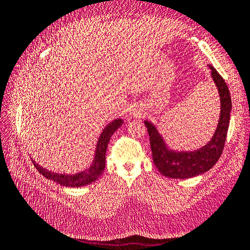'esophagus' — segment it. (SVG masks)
<instances>
[{"label": "esophagus", "instance_id": "34e87169", "mask_svg": "<svg viewBox=\"0 0 250 250\" xmlns=\"http://www.w3.org/2000/svg\"><path fill=\"white\" fill-rule=\"evenodd\" d=\"M131 115L134 116V117H139L141 114H140L139 110H133V111H131Z\"/></svg>", "mask_w": 250, "mask_h": 250}]
</instances>
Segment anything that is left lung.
Listing matches in <instances>:
<instances>
[{
    "instance_id": "8db88e82",
    "label": "left lung",
    "mask_w": 250,
    "mask_h": 250,
    "mask_svg": "<svg viewBox=\"0 0 250 250\" xmlns=\"http://www.w3.org/2000/svg\"><path fill=\"white\" fill-rule=\"evenodd\" d=\"M211 78L218 90L220 98V116L214 135L206 145L196 150H174L164 141L156 125L145 120L149 134L152 160L159 172L169 178H191L203 174L213 167L224 150L229 128L232 102L226 82L214 66L208 65Z\"/></svg>"
}]
</instances>
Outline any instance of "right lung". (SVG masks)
I'll return each mask as SVG.
<instances>
[{
    "instance_id": "right-lung-1",
    "label": "right lung",
    "mask_w": 250,
    "mask_h": 250,
    "mask_svg": "<svg viewBox=\"0 0 250 250\" xmlns=\"http://www.w3.org/2000/svg\"><path fill=\"white\" fill-rule=\"evenodd\" d=\"M122 124H124V120L119 118L113 120L110 124L105 126L98 140L91 166L82 172H78L76 174H59L48 171V169L41 167L40 164H37L34 160H32V162H33L37 171L43 175L44 177L54 180L57 184L64 186V187L77 188L91 184L95 182L100 177V175L103 173L105 168V155L108 142L111 135L115 133L116 130L120 128Z\"/></svg>"
}]
</instances>
